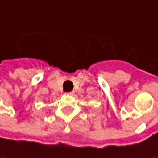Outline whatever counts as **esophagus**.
<instances>
[{
  "instance_id": "esophagus-1",
  "label": "esophagus",
  "mask_w": 158,
  "mask_h": 158,
  "mask_svg": "<svg viewBox=\"0 0 158 158\" xmlns=\"http://www.w3.org/2000/svg\"><path fill=\"white\" fill-rule=\"evenodd\" d=\"M67 94H69V95H73V94H74V92H73V91H70V92H68Z\"/></svg>"
}]
</instances>
